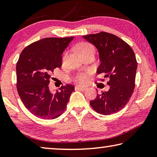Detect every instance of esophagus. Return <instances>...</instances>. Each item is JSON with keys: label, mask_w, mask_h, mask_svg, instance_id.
<instances>
[{"label": "esophagus", "mask_w": 157, "mask_h": 157, "mask_svg": "<svg viewBox=\"0 0 157 157\" xmlns=\"http://www.w3.org/2000/svg\"><path fill=\"white\" fill-rule=\"evenodd\" d=\"M75 89H78V90H79V91H86V87L82 86H75Z\"/></svg>", "instance_id": "34e87169"}]
</instances>
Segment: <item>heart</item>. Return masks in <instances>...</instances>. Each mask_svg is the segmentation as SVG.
<instances>
[{
  "instance_id": "1",
  "label": "heart",
  "mask_w": 157,
  "mask_h": 157,
  "mask_svg": "<svg viewBox=\"0 0 157 157\" xmlns=\"http://www.w3.org/2000/svg\"><path fill=\"white\" fill-rule=\"evenodd\" d=\"M94 50V47H93L91 44L87 43H83L81 44L78 46L77 51L79 55H80L83 53L91 51V50ZM75 80L79 84H86L90 80V75L89 73H79L75 77Z\"/></svg>"
}]
</instances>
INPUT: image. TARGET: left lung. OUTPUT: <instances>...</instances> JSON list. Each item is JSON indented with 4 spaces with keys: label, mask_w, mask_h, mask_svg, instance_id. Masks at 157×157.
<instances>
[{
    "label": "left lung",
    "mask_w": 157,
    "mask_h": 157,
    "mask_svg": "<svg viewBox=\"0 0 157 157\" xmlns=\"http://www.w3.org/2000/svg\"><path fill=\"white\" fill-rule=\"evenodd\" d=\"M96 48L100 63L98 74L109 78L108 91L98 94L90 105L98 113L111 115L123 109L134 92L137 62L131 47L114 34L101 32L82 36Z\"/></svg>",
    "instance_id": "8db88e82"
}]
</instances>
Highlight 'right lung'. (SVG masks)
<instances>
[{
	"label": "right lung",
	"mask_w": 157,
	"mask_h": 157,
	"mask_svg": "<svg viewBox=\"0 0 157 157\" xmlns=\"http://www.w3.org/2000/svg\"><path fill=\"white\" fill-rule=\"evenodd\" d=\"M73 38H44L21 53L16 69L17 91L26 109L39 118L52 120L62 115L75 90L71 84L55 93L49 89L51 74L62 66L63 52Z\"/></svg>",
	"instance_id": "right-lung-1"
}]
</instances>
